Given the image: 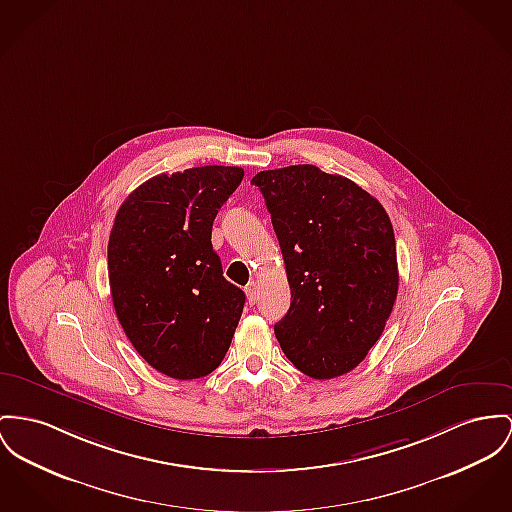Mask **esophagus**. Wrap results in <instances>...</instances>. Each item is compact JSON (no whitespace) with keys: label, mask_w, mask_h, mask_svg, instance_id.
<instances>
[{"label":"esophagus","mask_w":512,"mask_h":512,"mask_svg":"<svg viewBox=\"0 0 512 512\" xmlns=\"http://www.w3.org/2000/svg\"><path fill=\"white\" fill-rule=\"evenodd\" d=\"M244 291H246L248 303H250V305H254V303L258 301V295H260V291H258V283H256V281H250V283L244 287Z\"/></svg>","instance_id":"1"}]
</instances>
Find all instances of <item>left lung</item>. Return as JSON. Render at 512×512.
<instances>
[{"label": "left lung", "instance_id": "8db88e82", "mask_svg": "<svg viewBox=\"0 0 512 512\" xmlns=\"http://www.w3.org/2000/svg\"><path fill=\"white\" fill-rule=\"evenodd\" d=\"M291 287L275 324L285 357L318 380L353 371L384 332L398 295L388 213L353 180L293 165L258 172Z\"/></svg>", "mask_w": 512, "mask_h": 512}]
</instances>
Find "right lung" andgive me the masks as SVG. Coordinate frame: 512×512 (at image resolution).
<instances>
[{"label": "right lung", "instance_id": "right-lung-1", "mask_svg": "<svg viewBox=\"0 0 512 512\" xmlns=\"http://www.w3.org/2000/svg\"><path fill=\"white\" fill-rule=\"evenodd\" d=\"M240 167H194L143 182L120 205L108 239L116 316L137 353L159 373H213L235 336L244 293L223 277L211 246L221 205Z\"/></svg>", "mask_w": 512, "mask_h": 512}]
</instances>
